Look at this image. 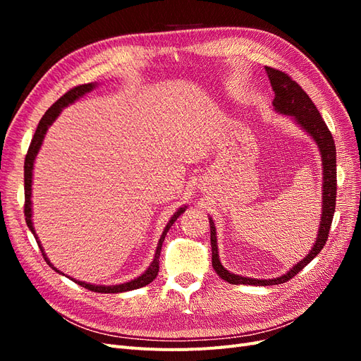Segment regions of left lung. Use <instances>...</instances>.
I'll list each match as a JSON object with an SVG mask.
<instances>
[{
  "label": "left lung",
  "mask_w": 361,
  "mask_h": 361,
  "mask_svg": "<svg viewBox=\"0 0 361 361\" xmlns=\"http://www.w3.org/2000/svg\"><path fill=\"white\" fill-rule=\"evenodd\" d=\"M268 78L271 81L272 90H274V105L276 110L283 114L292 116L297 122L309 133L312 138L318 143L321 157H322V167H324V190H322V216H321V227L318 239L310 250V253L300 260L288 274L272 279V280H256L241 277L228 272L218 259V248H216V236H215V226L212 220L211 224V245H212V267L216 271V274L223 280L228 281L231 285H255V286H271V285H281L298 272L319 255V251L324 248L326 239L330 235V227L333 221V215L336 209V195H337V176H336V145L329 126L325 125L322 116L319 114L318 108L312 102L309 94L305 93L298 82H295L290 76L279 69L265 66Z\"/></svg>",
  "instance_id": "1"
}]
</instances>
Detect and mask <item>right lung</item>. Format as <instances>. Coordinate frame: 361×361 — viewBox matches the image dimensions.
<instances>
[{"instance_id":"right-lung-1","label":"right lung","mask_w":361,"mask_h":361,"mask_svg":"<svg viewBox=\"0 0 361 361\" xmlns=\"http://www.w3.org/2000/svg\"><path fill=\"white\" fill-rule=\"evenodd\" d=\"M93 89H94V84L93 82L76 85V87H73V89H71L69 92L64 93L56 104H52L51 108H48V111L43 114V117L40 118V122H39L37 129H36V133H35V137H32L31 143H30V147H28V152H27V155H25V162H24V190H25L24 214H25V223H27L30 231L32 232V235H35L36 241L39 244V248L42 251V255H43V257H45V260L49 264V267H52L51 262L48 260L47 255L43 253V248H42V245L39 243L37 235L35 232V227H32V223H31V178H32V164H35V158H36L37 152H39V149L42 146V141H43V137H45V134H47L48 126L54 122V120L57 118V116L61 111V108L68 106L69 104L75 102L76 99H78V97H81L85 93H89ZM182 212H185V207H180V209L171 216V220L169 221L166 228H164V232H162L161 239H159V243H158V247H157L155 259H154V262H152V265L147 268V271L145 272L143 276H140V277L130 280L128 283H122V285H116V286H94V285H90V283H84V281H78V280H73V279L72 280L75 283H78L80 286H82L85 289H89L92 292H101V293H118V292L134 290V289H138V288H143V286L149 285V283L154 281L157 279V276H158V271H159V253H161V247H162V243H164V238H166L169 228L173 226L174 221L178 220V216ZM54 269H56L57 272H60L57 268H54Z\"/></svg>"}]
</instances>
